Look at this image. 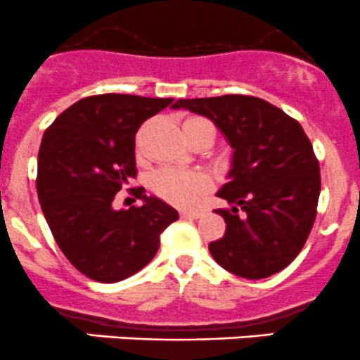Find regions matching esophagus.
I'll return each instance as SVG.
<instances>
[{
	"mask_svg": "<svg viewBox=\"0 0 360 360\" xmlns=\"http://www.w3.org/2000/svg\"><path fill=\"white\" fill-rule=\"evenodd\" d=\"M199 215H201V212H198V210H181L180 212V217H184V219H199Z\"/></svg>",
	"mask_w": 360,
	"mask_h": 360,
	"instance_id": "obj_1",
	"label": "esophagus"
}]
</instances>
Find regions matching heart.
I'll return each instance as SVG.
<instances>
[{
	"mask_svg": "<svg viewBox=\"0 0 360 360\" xmlns=\"http://www.w3.org/2000/svg\"><path fill=\"white\" fill-rule=\"evenodd\" d=\"M194 122H202L212 126L208 120L199 119V117L187 119L184 122V126L185 124ZM152 188H154L159 198L166 199L172 205L192 206L208 191L210 181L201 173H187L173 168H165L154 173V176H152Z\"/></svg>",
	"mask_w": 360,
	"mask_h": 360,
	"instance_id": "b5f03b06",
	"label": "heart"
}]
</instances>
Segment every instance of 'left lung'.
<instances>
[{
  "mask_svg": "<svg viewBox=\"0 0 360 360\" xmlns=\"http://www.w3.org/2000/svg\"><path fill=\"white\" fill-rule=\"evenodd\" d=\"M173 108L212 120L233 148L229 181L217 192L233 206L215 210L226 233L208 245L212 257L241 278L282 271L304 247L320 195V166L301 124L254 96L179 99Z\"/></svg>",
  "mask_w": 360,
  "mask_h": 360,
  "instance_id": "left-lung-1",
  "label": "left lung"
}]
</instances>
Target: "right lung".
I'll list each match as a JSON object with an SVG mask.
<instances>
[{
  "label": "right lung",
  "mask_w": 360,
  "mask_h": 360,
  "mask_svg": "<svg viewBox=\"0 0 360 360\" xmlns=\"http://www.w3.org/2000/svg\"><path fill=\"white\" fill-rule=\"evenodd\" d=\"M173 98L99 94L80 99L51 124L38 152L37 191L45 220L68 261L89 278L115 283L154 259L161 233L179 212L145 188L143 201L113 208L136 176L134 136Z\"/></svg>",
  "instance_id": "1"
}]
</instances>
